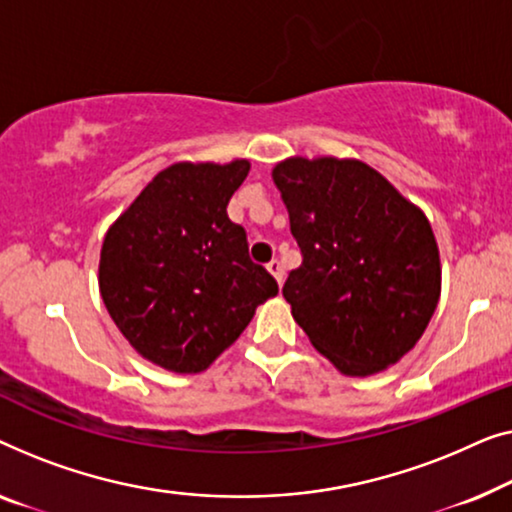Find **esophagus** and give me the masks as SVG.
<instances>
[{"label":"esophagus","mask_w":512,"mask_h":512,"mask_svg":"<svg viewBox=\"0 0 512 512\" xmlns=\"http://www.w3.org/2000/svg\"><path fill=\"white\" fill-rule=\"evenodd\" d=\"M266 271H269L271 276L278 280V285H283V264H280L278 259H273V262L266 264Z\"/></svg>","instance_id":"1"}]
</instances>
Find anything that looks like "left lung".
<instances>
[{
  "instance_id": "1",
  "label": "left lung",
  "mask_w": 512,
  "mask_h": 512,
  "mask_svg": "<svg viewBox=\"0 0 512 512\" xmlns=\"http://www.w3.org/2000/svg\"><path fill=\"white\" fill-rule=\"evenodd\" d=\"M304 262L283 297L313 348L343 376L397 364L441 297L427 215L362 160L287 157L271 171Z\"/></svg>"
}]
</instances>
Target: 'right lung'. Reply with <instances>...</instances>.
I'll use <instances>...</instances> for the list:
<instances>
[{"mask_svg":"<svg viewBox=\"0 0 512 512\" xmlns=\"http://www.w3.org/2000/svg\"><path fill=\"white\" fill-rule=\"evenodd\" d=\"M248 160L176 162L143 187L104 236L99 294L143 359L201 373L243 334L278 283L248 257L227 204Z\"/></svg>","mask_w":512,"mask_h":512,"instance_id":"right-lung-1","label":"right lung"}]
</instances>
